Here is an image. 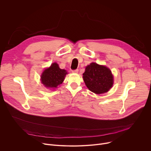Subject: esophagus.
I'll return each mask as SVG.
<instances>
[{
    "label": "esophagus",
    "mask_w": 151,
    "mask_h": 151,
    "mask_svg": "<svg viewBox=\"0 0 151 151\" xmlns=\"http://www.w3.org/2000/svg\"><path fill=\"white\" fill-rule=\"evenodd\" d=\"M72 73H78V69H75V70H73L72 71Z\"/></svg>",
    "instance_id": "34e87169"
}]
</instances>
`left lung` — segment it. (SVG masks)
<instances>
[{
    "mask_svg": "<svg viewBox=\"0 0 151 151\" xmlns=\"http://www.w3.org/2000/svg\"><path fill=\"white\" fill-rule=\"evenodd\" d=\"M83 79L87 88L96 94L108 91L114 83L113 75L110 69L95 63L86 67Z\"/></svg>",
    "mask_w": 151,
    "mask_h": 151,
    "instance_id": "obj_1",
    "label": "left lung"
}]
</instances>
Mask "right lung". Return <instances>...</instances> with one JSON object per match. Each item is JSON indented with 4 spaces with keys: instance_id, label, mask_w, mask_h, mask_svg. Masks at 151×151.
<instances>
[{
    "instance_id": "1",
    "label": "right lung",
    "mask_w": 151,
    "mask_h": 151,
    "mask_svg": "<svg viewBox=\"0 0 151 151\" xmlns=\"http://www.w3.org/2000/svg\"><path fill=\"white\" fill-rule=\"evenodd\" d=\"M66 70L61 69L58 64L52 63L50 68L44 70L41 75L42 83L48 88H57L64 79Z\"/></svg>"
}]
</instances>
